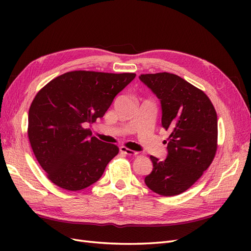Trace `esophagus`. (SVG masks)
Segmentation results:
<instances>
[{
  "label": "esophagus",
  "instance_id": "esophagus-1",
  "mask_svg": "<svg viewBox=\"0 0 251 251\" xmlns=\"http://www.w3.org/2000/svg\"><path fill=\"white\" fill-rule=\"evenodd\" d=\"M120 151H121V153L127 155V156H137V154H138L137 151H135L130 150V149H127V148H125V147H121L120 148Z\"/></svg>",
  "mask_w": 251,
  "mask_h": 251
}]
</instances>
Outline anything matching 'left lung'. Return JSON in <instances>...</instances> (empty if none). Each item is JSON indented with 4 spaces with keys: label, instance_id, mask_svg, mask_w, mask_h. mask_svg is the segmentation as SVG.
I'll use <instances>...</instances> for the list:
<instances>
[{
    "label": "left lung",
    "instance_id": "1",
    "mask_svg": "<svg viewBox=\"0 0 251 251\" xmlns=\"http://www.w3.org/2000/svg\"><path fill=\"white\" fill-rule=\"evenodd\" d=\"M139 78L160 100L162 126L171 131L168 157L162 161L150 157L153 171L144 182L158 195H180L201 178L216 156L217 112L202 90L176 74H141Z\"/></svg>",
    "mask_w": 251,
    "mask_h": 251
}]
</instances>
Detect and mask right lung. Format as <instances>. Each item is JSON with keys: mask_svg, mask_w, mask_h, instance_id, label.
<instances>
[{"mask_svg": "<svg viewBox=\"0 0 251 251\" xmlns=\"http://www.w3.org/2000/svg\"><path fill=\"white\" fill-rule=\"evenodd\" d=\"M135 76L71 71L37 92L29 108L27 133L36 160L52 183L76 192L102 176L119 149L91 136L86 126L103 117L114 97Z\"/></svg>", "mask_w": 251, "mask_h": 251, "instance_id": "1", "label": "right lung"}]
</instances>
